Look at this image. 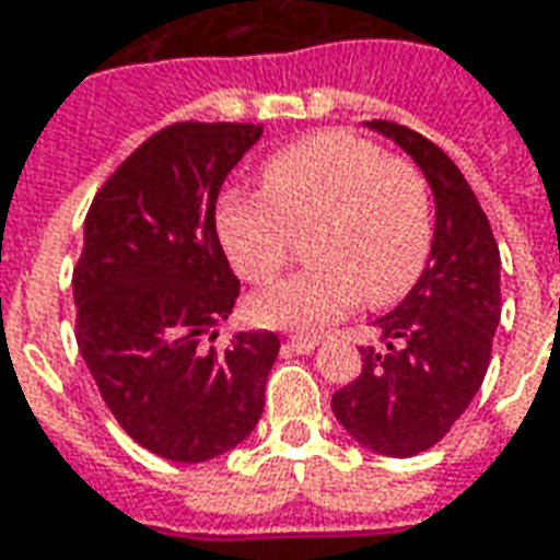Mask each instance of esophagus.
<instances>
[{
    "instance_id": "obj_1",
    "label": "esophagus",
    "mask_w": 560,
    "mask_h": 560,
    "mask_svg": "<svg viewBox=\"0 0 560 560\" xmlns=\"http://www.w3.org/2000/svg\"><path fill=\"white\" fill-rule=\"evenodd\" d=\"M317 341H320L317 336H303V332H296V336L288 339V348L296 353H312L317 348Z\"/></svg>"
}]
</instances>
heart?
<instances>
[{
	"label": "heart",
	"mask_w": 560,
	"mask_h": 560,
	"mask_svg": "<svg viewBox=\"0 0 560 560\" xmlns=\"http://www.w3.org/2000/svg\"><path fill=\"white\" fill-rule=\"evenodd\" d=\"M221 248L245 281H269L305 236L308 264L252 293L255 324L320 329L365 303L411 291L432 252V195L411 161L372 140L324 131L281 149L264 195H228L215 215Z\"/></svg>",
	"instance_id": "b5f03b06"
}]
</instances>
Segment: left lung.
<instances>
[{
	"mask_svg": "<svg viewBox=\"0 0 560 560\" xmlns=\"http://www.w3.org/2000/svg\"><path fill=\"white\" fill-rule=\"evenodd\" d=\"M369 126L411 155L434 191L432 255L420 281L377 317L363 372L332 396L360 444L408 458L434 446L477 396L501 320V255L480 200L444 149L389 119Z\"/></svg>",
	"mask_w": 560,
	"mask_h": 560,
	"instance_id": "left-lung-1",
	"label": "left lung"
}]
</instances>
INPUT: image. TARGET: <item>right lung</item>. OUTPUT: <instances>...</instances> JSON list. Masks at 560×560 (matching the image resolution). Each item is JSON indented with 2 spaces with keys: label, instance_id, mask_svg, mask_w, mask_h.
<instances>
[{
  "label": "right lung",
  "instance_id": "right-lung-1",
  "mask_svg": "<svg viewBox=\"0 0 560 560\" xmlns=\"http://www.w3.org/2000/svg\"><path fill=\"white\" fill-rule=\"evenodd\" d=\"M252 122H173L98 188L74 267V336L116 422L149 453L209 462L264 413L276 332L207 345L240 300L215 231L228 173L260 138Z\"/></svg>",
  "mask_w": 560,
  "mask_h": 560
}]
</instances>
